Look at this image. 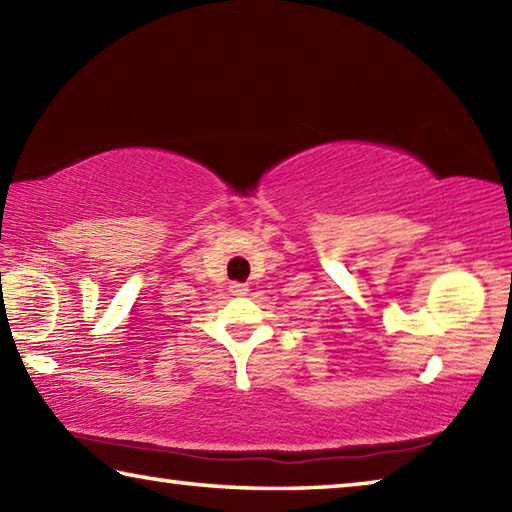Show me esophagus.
<instances>
[{
    "instance_id": "1",
    "label": "esophagus",
    "mask_w": 512,
    "mask_h": 512,
    "mask_svg": "<svg viewBox=\"0 0 512 512\" xmlns=\"http://www.w3.org/2000/svg\"><path fill=\"white\" fill-rule=\"evenodd\" d=\"M230 291H232V296H246V293H248V284H244V282H232V284H230Z\"/></svg>"
}]
</instances>
